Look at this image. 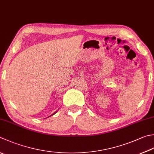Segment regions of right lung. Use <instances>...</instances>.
<instances>
[{"label": "right lung", "mask_w": 154, "mask_h": 154, "mask_svg": "<svg viewBox=\"0 0 154 154\" xmlns=\"http://www.w3.org/2000/svg\"><path fill=\"white\" fill-rule=\"evenodd\" d=\"M55 113H56V112H55V113H53L52 115H51V116H53V115H54V114H55Z\"/></svg>", "instance_id": "right-lung-1"}]
</instances>
